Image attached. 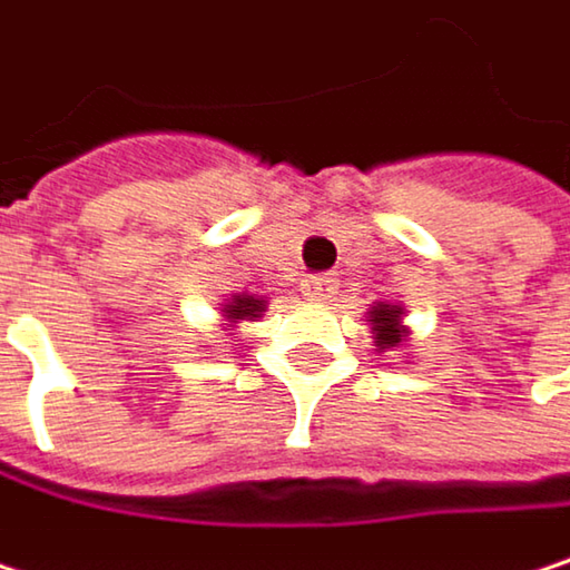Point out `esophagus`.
Segmentation results:
<instances>
[{"label": "esophagus", "instance_id": "obj_1", "mask_svg": "<svg viewBox=\"0 0 570 570\" xmlns=\"http://www.w3.org/2000/svg\"><path fill=\"white\" fill-rule=\"evenodd\" d=\"M335 292H338V285L328 275H308V278H302V295L308 302H332Z\"/></svg>", "mask_w": 570, "mask_h": 570}]
</instances>
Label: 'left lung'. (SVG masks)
I'll list each match as a JSON object with an SVG mask.
<instances>
[{
  "label": "left lung",
  "instance_id": "obj_1",
  "mask_svg": "<svg viewBox=\"0 0 570 570\" xmlns=\"http://www.w3.org/2000/svg\"><path fill=\"white\" fill-rule=\"evenodd\" d=\"M368 322H372L375 345H379L382 352H385V348H399V345L409 338V328L402 325V308H399V305L379 302V305L368 312Z\"/></svg>",
  "mask_w": 570,
  "mask_h": 570
}]
</instances>
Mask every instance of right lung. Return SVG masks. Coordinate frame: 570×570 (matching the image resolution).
<instances>
[{"mask_svg":"<svg viewBox=\"0 0 570 570\" xmlns=\"http://www.w3.org/2000/svg\"><path fill=\"white\" fill-rule=\"evenodd\" d=\"M262 312H265V298H258V295H232L225 305H222V315H225V322H258L262 318Z\"/></svg>","mask_w":570,"mask_h":570,"instance_id":"add662e5","label":"right lung"}]
</instances>
